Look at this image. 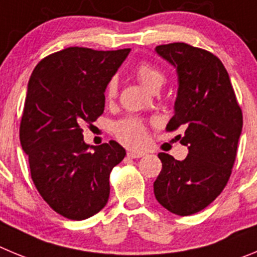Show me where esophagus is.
<instances>
[{
  "instance_id": "1",
  "label": "esophagus",
  "mask_w": 257,
  "mask_h": 257,
  "mask_svg": "<svg viewBox=\"0 0 257 257\" xmlns=\"http://www.w3.org/2000/svg\"><path fill=\"white\" fill-rule=\"evenodd\" d=\"M145 156V152H136V151H129L128 152V157L131 159H140V157Z\"/></svg>"
}]
</instances>
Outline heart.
Wrapping results in <instances>:
<instances>
[{"mask_svg": "<svg viewBox=\"0 0 257 257\" xmlns=\"http://www.w3.org/2000/svg\"><path fill=\"white\" fill-rule=\"evenodd\" d=\"M136 75H137L138 80L145 85L149 91H154V89L160 88L163 85L165 77H164L163 71H160L157 68H155L151 64L143 62L136 69ZM117 92V83L116 80H110L107 85V98H114L116 96ZM115 132H116L117 138L120 142H123L125 146L129 147H134V149H140L147 141V132H146L145 125L141 123L140 120L136 117H128L116 124L115 126Z\"/></svg>", "mask_w": 257, "mask_h": 257, "instance_id": "heart-1", "label": "heart"}]
</instances>
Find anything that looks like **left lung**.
<instances>
[{"mask_svg": "<svg viewBox=\"0 0 257 257\" xmlns=\"http://www.w3.org/2000/svg\"><path fill=\"white\" fill-rule=\"evenodd\" d=\"M156 54L174 66L178 91L168 131L187 146L184 160L160 152L163 169L154 183L157 202L180 216L201 211L218 197L232 173L242 133V111L223 62L187 43L157 46Z\"/></svg>", "mask_w": 257, "mask_h": 257, "instance_id": "8db88e82", "label": "left lung"}]
</instances>
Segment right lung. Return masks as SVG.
<instances>
[{"label":"right lung","instance_id":"add662e5","mask_svg":"<svg viewBox=\"0 0 257 257\" xmlns=\"http://www.w3.org/2000/svg\"><path fill=\"white\" fill-rule=\"evenodd\" d=\"M129 52L65 48L38 62L28 83L20 145L43 200L71 220L105 207L110 173L126 155L115 141L85 143L82 125L103 112L106 87Z\"/></svg>","mask_w":257,"mask_h":257}]
</instances>
